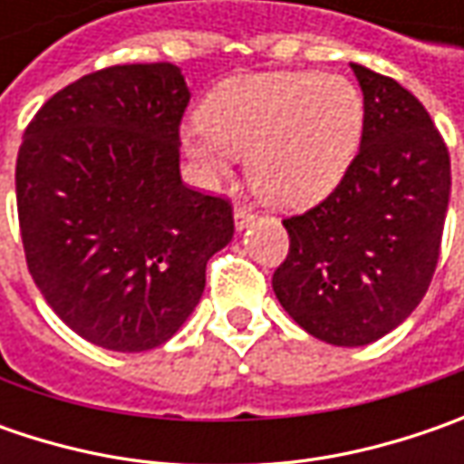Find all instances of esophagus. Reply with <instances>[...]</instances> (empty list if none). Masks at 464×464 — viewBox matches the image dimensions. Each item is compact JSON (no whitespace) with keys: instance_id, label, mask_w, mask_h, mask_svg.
<instances>
[{"instance_id":"34e87169","label":"esophagus","mask_w":464,"mask_h":464,"mask_svg":"<svg viewBox=\"0 0 464 464\" xmlns=\"http://www.w3.org/2000/svg\"><path fill=\"white\" fill-rule=\"evenodd\" d=\"M253 219H256V214H253L247 206H235V227H237V229H245Z\"/></svg>"}]
</instances>
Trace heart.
I'll list each match as a JSON object with an SVG mask.
<instances>
[{"mask_svg": "<svg viewBox=\"0 0 464 464\" xmlns=\"http://www.w3.org/2000/svg\"><path fill=\"white\" fill-rule=\"evenodd\" d=\"M183 136L188 157L224 178L232 157H250V186L286 208L310 206L341 183L353 162L364 100L353 82L320 72H266L224 82Z\"/></svg>", "mask_w": 464, "mask_h": 464, "instance_id": "b5f03b06", "label": "heart"}]
</instances>
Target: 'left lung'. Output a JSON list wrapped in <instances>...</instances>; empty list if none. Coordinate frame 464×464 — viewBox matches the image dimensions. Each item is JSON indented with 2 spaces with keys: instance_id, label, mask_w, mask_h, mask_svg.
<instances>
[{
  "instance_id": "1",
  "label": "left lung",
  "mask_w": 464,
  "mask_h": 464,
  "mask_svg": "<svg viewBox=\"0 0 464 464\" xmlns=\"http://www.w3.org/2000/svg\"><path fill=\"white\" fill-rule=\"evenodd\" d=\"M362 147L325 201L284 219L289 256L274 292L299 328L366 346L419 307L437 271L450 152L416 95L362 63Z\"/></svg>"
}]
</instances>
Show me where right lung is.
<instances>
[{
  "label": "right lung",
  "mask_w": 464,
  "mask_h": 464,
  "mask_svg": "<svg viewBox=\"0 0 464 464\" xmlns=\"http://www.w3.org/2000/svg\"><path fill=\"white\" fill-rule=\"evenodd\" d=\"M188 84L175 63H123L72 82L27 123L17 217L51 310L108 351H150L196 310L232 206L180 180Z\"/></svg>",
  "instance_id": "right-lung-1"
}]
</instances>
